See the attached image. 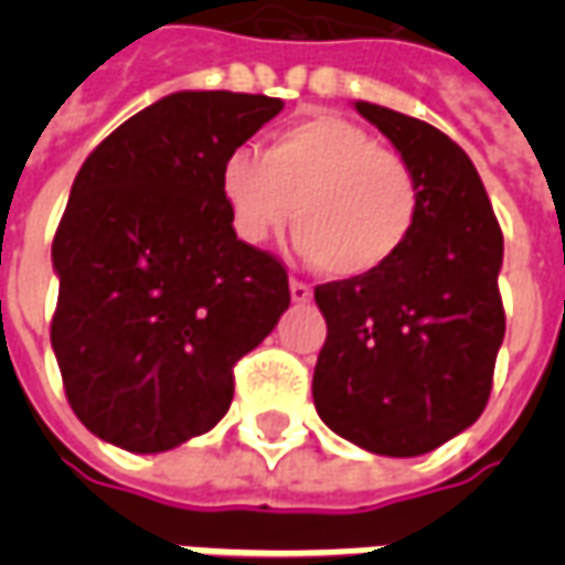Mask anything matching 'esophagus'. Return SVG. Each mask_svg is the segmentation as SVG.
I'll return each mask as SVG.
<instances>
[{
    "mask_svg": "<svg viewBox=\"0 0 565 565\" xmlns=\"http://www.w3.org/2000/svg\"><path fill=\"white\" fill-rule=\"evenodd\" d=\"M290 296H294V302H299V306H302V302H311V287H308L306 281H290Z\"/></svg>",
    "mask_w": 565,
    "mask_h": 565,
    "instance_id": "obj_1",
    "label": "esophagus"
}]
</instances>
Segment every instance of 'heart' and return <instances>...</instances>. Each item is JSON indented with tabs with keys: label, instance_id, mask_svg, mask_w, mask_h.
Masks as SVG:
<instances>
[{
	"label": "heart",
	"instance_id": "1",
	"mask_svg": "<svg viewBox=\"0 0 565 565\" xmlns=\"http://www.w3.org/2000/svg\"><path fill=\"white\" fill-rule=\"evenodd\" d=\"M221 190L245 242L263 245L294 217L296 247L332 278L387 266L420 214L412 162L332 115L271 132L263 157L233 150L223 162Z\"/></svg>",
	"mask_w": 565,
	"mask_h": 565
}]
</instances>
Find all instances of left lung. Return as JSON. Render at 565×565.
<instances>
[{
  "instance_id": "left-lung-1",
  "label": "left lung",
  "mask_w": 565,
  "mask_h": 565,
  "mask_svg": "<svg viewBox=\"0 0 565 565\" xmlns=\"http://www.w3.org/2000/svg\"><path fill=\"white\" fill-rule=\"evenodd\" d=\"M356 111L412 162L420 214L387 266L315 287L327 342L311 393L332 433L381 457H417L484 412L505 335L502 230L457 141L384 105Z\"/></svg>"
}]
</instances>
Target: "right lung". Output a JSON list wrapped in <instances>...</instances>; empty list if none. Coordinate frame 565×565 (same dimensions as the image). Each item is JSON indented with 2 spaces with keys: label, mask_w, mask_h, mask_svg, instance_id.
<instances>
[{
  "label": "right lung",
  "mask_w": 565,
  "mask_h": 565,
  "mask_svg": "<svg viewBox=\"0 0 565 565\" xmlns=\"http://www.w3.org/2000/svg\"><path fill=\"white\" fill-rule=\"evenodd\" d=\"M281 108L254 93H172L81 166L51 250V344L93 436L160 454L230 412L233 366L275 330L290 284L281 259L235 235L221 174Z\"/></svg>",
  "instance_id": "add662e5"
}]
</instances>
